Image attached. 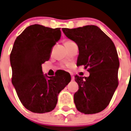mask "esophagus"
I'll use <instances>...</instances> for the list:
<instances>
[{
    "label": "esophagus",
    "mask_w": 131,
    "mask_h": 131,
    "mask_svg": "<svg viewBox=\"0 0 131 131\" xmlns=\"http://www.w3.org/2000/svg\"><path fill=\"white\" fill-rule=\"evenodd\" d=\"M71 78H72V81H74V77L73 76V75H71Z\"/></svg>",
    "instance_id": "34e87169"
}]
</instances>
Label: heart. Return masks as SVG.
Segmentation results:
<instances>
[{"mask_svg": "<svg viewBox=\"0 0 131 131\" xmlns=\"http://www.w3.org/2000/svg\"><path fill=\"white\" fill-rule=\"evenodd\" d=\"M73 43H74V42H73V41H72V40H65V41H64V45H65V47H66V46H68V45H70V44ZM68 67V65H67L65 67Z\"/></svg>", "mask_w": 131, "mask_h": 131, "instance_id": "1", "label": "heart"}]
</instances>
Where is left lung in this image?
<instances>
[{
    "label": "left lung",
    "mask_w": 131,
    "mask_h": 131,
    "mask_svg": "<svg viewBox=\"0 0 131 131\" xmlns=\"http://www.w3.org/2000/svg\"><path fill=\"white\" fill-rule=\"evenodd\" d=\"M62 30L78 46L77 65H84L90 72L88 77L75 76L79 85L73 96L76 108L84 114L101 112L109 105L118 85L120 63L115 44L95 25Z\"/></svg>",
    "instance_id": "8db88e82"
}]
</instances>
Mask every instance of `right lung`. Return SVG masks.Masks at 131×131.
<instances>
[{
  "label": "right lung",
  "mask_w": 131,
  "mask_h": 131,
  "mask_svg": "<svg viewBox=\"0 0 131 131\" xmlns=\"http://www.w3.org/2000/svg\"><path fill=\"white\" fill-rule=\"evenodd\" d=\"M60 28L52 29L35 24L16 38L11 54L13 85L23 106L31 112L52 111L58 96L70 82V76L56 73L48 77L41 64L50 59L53 46L61 37Z\"/></svg>",
  "instance_id": "obj_1"
}]
</instances>
